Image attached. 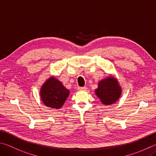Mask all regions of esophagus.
Returning <instances> with one entry per match:
<instances>
[{"mask_svg":"<svg viewBox=\"0 0 156 156\" xmlns=\"http://www.w3.org/2000/svg\"><path fill=\"white\" fill-rule=\"evenodd\" d=\"M78 90H83V91H86L87 90V88L86 86L84 87H78Z\"/></svg>","mask_w":156,"mask_h":156,"instance_id":"obj_1","label":"esophagus"}]
</instances>
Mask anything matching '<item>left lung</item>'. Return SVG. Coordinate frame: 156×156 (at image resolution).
Returning <instances> with one entry per match:
<instances>
[{
    "mask_svg": "<svg viewBox=\"0 0 156 156\" xmlns=\"http://www.w3.org/2000/svg\"><path fill=\"white\" fill-rule=\"evenodd\" d=\"M121 87L116 78L112 76L100 81L95 94L104 105H111L116 103L121 95Z\"/></svg>",
    "mask_w": 156,
    "mask_h": 156,
    "instance_id": "1",
    "label": "left lung"
}]
</instances>
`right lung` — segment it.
Masks as SVG:
<instances>
[{"label":"right lung","instance_id":"add662e5","mask_svg":"<svg viewBox=\"0 0 156 156\" xmlns=\"http://www.w3.org/2000/svg\"><path fill=\"white\" fill-rule=\"evenodd\" d=\"M69 93V90L54 76L48 78L40 90V97L44 104L55 109L62 107Z\"/></svg>","mask_w":156,"mask_h":156}]
</instances>
